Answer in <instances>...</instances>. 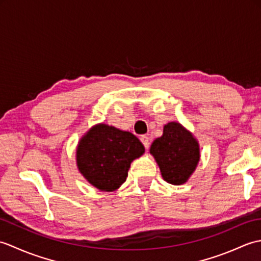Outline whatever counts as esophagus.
Masks as SVG:
<instances>
[{"label":"esophagus","mask_w":261,"mask_h":261,"mask_svg":"<svg viewBox=\"0 0 261 261\" xmlns=\"http://www.w3.org/2000/svg\"><path fill=\"white\" fill-rule=\"evenodd\" d=\"M140 140H141V142H142V145L145 146V148L148 149V148H149V145H150V142H149V138H148L147 136H142V137L140 138Z\"/></svg>","instance_id":"obj_1"}]
</instances>
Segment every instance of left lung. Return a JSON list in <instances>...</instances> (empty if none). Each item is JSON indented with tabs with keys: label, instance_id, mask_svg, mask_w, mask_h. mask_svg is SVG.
Segmentation results:
<instances>
[{
	"label": "left lung",
	"instance_id": "left-lung-1",
	"mask_svg": "<svg viewBox=\"0 0 261 261\" xmlns=\"http://www.w3.org/2000/svg\"><path fill=\"white\" fill-rule=\"evenodd\" d=\"M163 178L173 185H181L190 178L199 162V145L190 131L178 122L164 126L163 136L150 147Z\"/></svg>",
	"mask_w": 261,
	"mask_h": 261
}]
</instances>
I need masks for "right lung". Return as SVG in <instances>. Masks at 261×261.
I'll use <instances>...</instances> for the list:
<instances>
[{
	"label": "right lung",
	"instance_id": "add662e5",
	"mask_svg": "<svg viewBox=\"0 0 261 261\" xmlns=\"http://www.w3.org/2000/svg\"><path fill=\"white\" fill-rule=\"evenodd\" d=\"M145 152L131 132L96 124L79 142L76 163L80 173L99 191L113 192L123 184L130 165Z\"/></svg>",
	"mask_w": 261,
	"mask_h": 261
}]
</instances>
